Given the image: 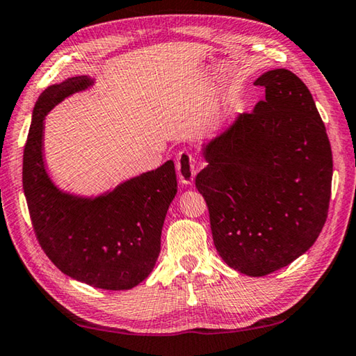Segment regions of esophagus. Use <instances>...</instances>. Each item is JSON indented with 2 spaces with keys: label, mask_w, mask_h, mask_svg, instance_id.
Wrapping results in <instances>:
<instances>
[{
  "label": "esophagus",
  "mask_w": 356,
  "mask_h": 356,
  "mask_svg": "<svg viewBox=\"0 0 356 356\" xmlns=\"http://www.w3.org/2000/svg\"><path fill=\"white\" fill-rule=\"evenodd\" d=\"M176 169H177V176L180 179V182L185 185H190L193 182L196 172H198V168L195 165V158L185 150L179 152L176 156Z\"/></svg>",
  "instance_id": "1"
}]
</instances>
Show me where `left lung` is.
<instances>
[{
  "label": "left lung",
  "mask_w": 356,
  "mask_h": 356,
  "mask_svg": "<svg viewBox=\"0 0 356 356\" xmlns=\"http://www.w3.org/2000/svg\"><path fill=\"white\" fill-rule=\"evenodd\" d=\"M266 98L204 147L196 176L213 244L229 268L252 277L307 252L328 217L332 154L325 123L289 70L255 81Z\"/></svg>",
  "instance_id": "1"
}]
</instances>
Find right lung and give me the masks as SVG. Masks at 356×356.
Returning a JSON list of instances; mask_svg holds the SVG:
<instances>
[{
    "label": "right lung",
    "mask_w": 356,
    "mask_h": 356,
    "mask_svg": "<svg viewBox=\"0 0 356 356\" xmlns=\"http://www.w3.org/2000/svg\"><path fill=\"white\" fill-rule=\"evenodd\" d=\"M88 86L87 76L71 77L36 101L24 150V191L39 245L61 273L97 289L128 290L147 277L160 255L161 228L177 193L176 169L169 160L95 200L56 188L42 161L44 118Z\"/></svg>",
    "instance_id": "obj_1"
}]
</instances>
